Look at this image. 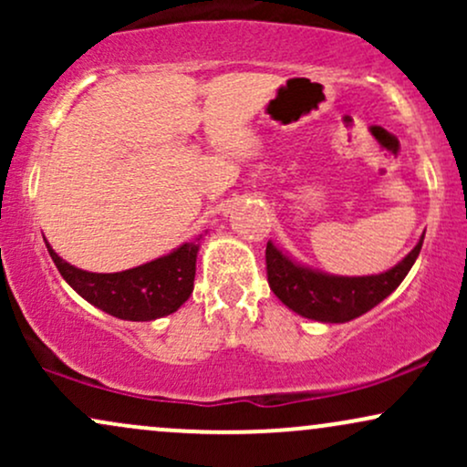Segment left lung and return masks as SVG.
<instances>
[{
    "label": "left lung",
    "instance_id": "obj_1",
    "mask_svg": "<svg viewBox=\"0 0 467 467\" xmlns=\"http://www.w3.org/2000/svg\"><path fill=\"white\" fill-rule=\"evenodd\" d=\"M423 237L404 261L373 276H329L298 265L267 244L265 270L270 289L292 312L320 323H347L367 314L404 281L420 256Z\"/></svg>",
    "mask_w": 467,
    "mask_h": 467
}]
</instances>
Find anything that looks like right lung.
Wrapping results in <instances>:
<instances>
[{
	"label": "right lung",
	"mask_w": 467,
	"mask_h": 467,
	"mask_svg": "<svg viewBox=\"0 0 467 467\" xmlns=\"http://www.w3.org/2000/svg\"><path fill=\"white\" fill-rule=\"evenodd\" d=\"M46 245L61 276L85 301L122 320H155L178 312L192 292L200 252V244L192 241L151 264L114 275H96L69 265L50 248V244Z\"/></svg>",
	"instance_id": "obj_1"
}]
</instances>
